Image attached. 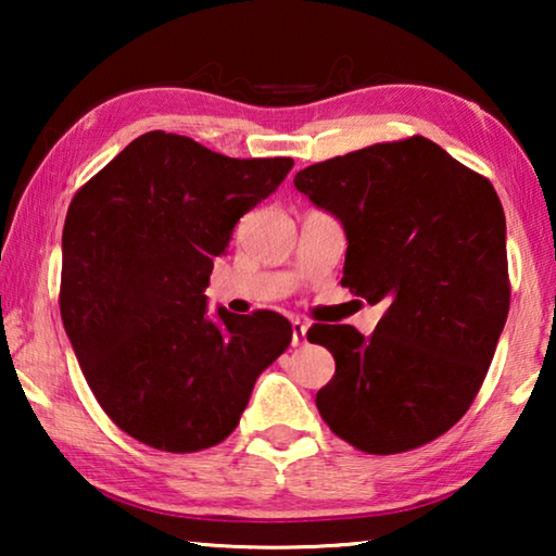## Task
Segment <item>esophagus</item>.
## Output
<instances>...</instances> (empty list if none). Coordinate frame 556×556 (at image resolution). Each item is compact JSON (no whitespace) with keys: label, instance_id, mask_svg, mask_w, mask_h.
Listing matches in <instances>:
<instances>
[{"label":"esophagus","instance_id":"1","mask_svg":"<svg viewBox=\"0 0 556 556\" xmlns=\"http://www.w3.org/2000/svg\"><path fill=\"white\" fill-rule=\"evenodd\" d=\"M291 343H294V345L306 343V324L291 321Z\"/></svg>","mask_w":556,"mask_h":556}]
</instances>
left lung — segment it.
I'll use <instances>...</instances> for the list:
<instances>
[{"mask_svg": "<svg viewBox=\"0 0 556 556\" xmlns=\"http://www.w3.org/2000/svg\"><path fill=\"white\" fill-rule=\"evenodd\" d=\"M294 186L343 225L341 285L388 304L370 336L308 328L336 361L316 394L324 421L365 454L441 437L481 390L510 308L495 188L427 137L306 166Z\"/></svg>", "mask_w": 556, "mask_h": 556, "instance_id": "1", "label": "left lung"}]
</instances>
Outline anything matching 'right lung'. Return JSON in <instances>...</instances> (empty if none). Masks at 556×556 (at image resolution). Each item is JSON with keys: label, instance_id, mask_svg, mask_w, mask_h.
<instances>
[{"label": "right lung", "instance_id": "1", "mask_svg": "<svg viewBox=\"0 0 556 556\" xmlns=\"http://www.w3.org/2000/svg\"><path fill=\"white\" fill-rule=\"evenodd\" d=\"M294 159H230L147 131L75 193L63 225L61 318L100 407L147 446L188 454L238 427L291 343L275 312L208 314L213 257Z\"/></svg>", "mask_w": 556, "mask_h": 556}]
</instances>
